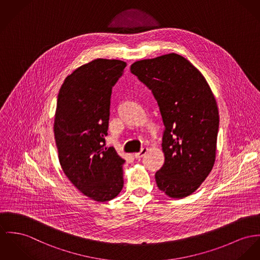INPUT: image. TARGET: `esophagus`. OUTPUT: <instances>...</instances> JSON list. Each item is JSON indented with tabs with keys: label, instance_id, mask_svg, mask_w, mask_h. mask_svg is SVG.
<instances>
[{
	"label": "esophagus",
	"instance_id": "esophagus-1",
	"mask_svg": "<svg viewBox=\"0 0 260 260\" xmlns=\"http://www.w3.org/2000/svg\"><path fill=\"white\" fill-rule=\"evenodd\" d=\"M146 152H147V148H146V147H143V148H141V150H140V152L135 153V157H136L137 159H140Z\"/></svg>",
	"mask_w": 260,
	"mask_h": 260
}]
</instances>
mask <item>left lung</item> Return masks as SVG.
<instances>
[{
    "instance_id": "left-lung-1",
    "label": "left lung",
    "mask_w": 260,
    "mask_h": 260,
    "mask_svg": "<svg viewBox=\"0 0 260 260\" xmlns=\"http://www.w3.org/2000/svg\"><path fill=\"white\" fill-rule=\"evenodd\" d=\"M131 71L152 92L165 129L164 164L156 184L171 198L194 193L213 169L219 110L200 71L179 54L169 53L132 64Z\"/></svg>"
}]
</instances>
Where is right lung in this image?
Masks as SVG:
<instances>
[{"label": "right lung", "mask_w": 260, "mask_h": 260, "mask_svg": "<svg viewBox=\"0 0 260 260\" xmlns=\"http://www.w3.org/2000/svg\"><path fill=\"white\" fill-rule=\"evenodd\" d=\"M121 60H93L68 75L60 88L54 138L64 174L82 194L112 200L123 186L122 159L106 147L112 88L122 75Z\"/></svg>", "instance_id": "add662e5"}]
</instances>
